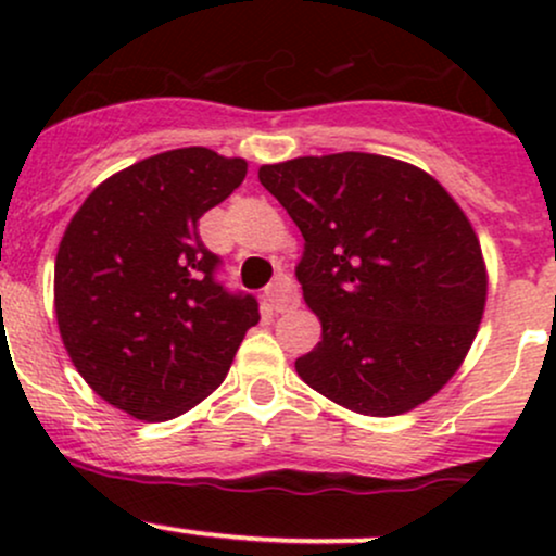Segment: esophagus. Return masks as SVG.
I'll use <instances>...</instances> for the list:
<instances>
[{"instance_id": "esophagus-1", "label": "esophagus", "mask_w": 556, "mask_h": 556, "mask_svg": "<svg viewBox=\"0 0 556 556\" xmlns=\"http://www.w3.org/2000/svg\"><path fill=\"white\" fill-rule=\"evenodd\" d=\"M264 303L269 305V311H274V314H285V311L295 308L298 292L290 274H277V277H274V282L264 290Z\"/></svg>"}]
</instances>
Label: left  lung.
<instances>
[{
    "label": "left lung",
    "mask_w": 556,
    "mask_h": 556,
    "mask_svg": "<svg viewBox=\"0 0 556 556\" xmlns=\"http://www.w3.org/2000/svg\"><path fill=\"white\" fill-rule=\"evenodd\" d=\"M258 180L303 232L298 279L321 318L300 379L363 416L437 394L486 303L481 245L450 193L413 164L344 151L266 164Z\"/></svg>",
    "instance_id": "left-lung-1"
}]
</instances>
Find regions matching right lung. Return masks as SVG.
<instances>
[{
  "label": "right lung",
  "mask_w": 556,
  "mask_h": 556,
  "mask_svg": "<svg viewBox=\"0 0 556 556\" xmlns=\"http://www.w3.org/2000/svg\"><path fill=\"white\" fill-rule=\"evenodd\" d=\"M248 164L203 146L164 151L83 201L54 261L62 342L99 397L140 420L188 413L225 381L258 300L219 279L198 219Z\"/></svg>",
  "instance_id": "1"
}]
</instances>
